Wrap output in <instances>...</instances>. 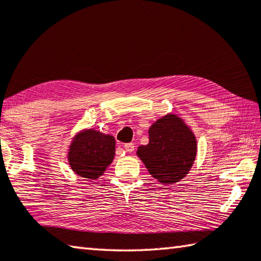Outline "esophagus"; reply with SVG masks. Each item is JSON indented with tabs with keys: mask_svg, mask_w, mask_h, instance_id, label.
Instances as JSON below:
<instances>
[{
	"mask_svg": "<svg viewBox=\"0 0 261 261\" xmlns=\"http://www.w3.org/2000/svg\"><path fill=\"white\" fill-rule=\"evenodd\" d=\"M124 149L126 152H134L135 151V144L132 143H127V144H124Z\"/></svg>",
	"mask_w": 261,
	"mask_h": 261,
	"instance_id": "1",
	"label": "esophagus"
}]
</instances>
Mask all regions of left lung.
Listing matches in <instances>:
<instances>
[{"label": "left lung", "instance_id": "1", "mask_svg": "<svg viewBox=\"0 0 261 261\" xmlns=\"http://www.w3.org/2000/svg\"><path fill=\"white\" fill-rule=\"evenodd\" d=\"M148 136L149 143L137 151L148 173L162 184L185 177L196 159L197 140L182 118L174 114L159 118Z\"/></svg>", "mask_w": 261, "mask_h": 261}]
</instances>
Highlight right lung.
Returning <instances> with one entry per match:
<instances>
[{"mask_svg": "<svg viewBox=\"0 0 261 261\" xmlns=\"http://www.w3.org/2000/svg\"><path fill=\"white\" fill-rule=\"evenodd\" d=\"M115 156V139L93 129L84 130L70 144L68 161L82 177L96 179L105 173Z\"/></svg>", "mask_w": 261, "mask_h": 261, "instance_id": "1", "label": "right lung"}]
</instances>
